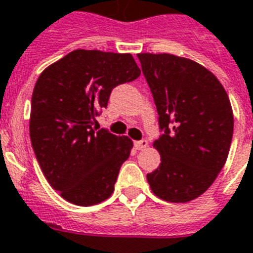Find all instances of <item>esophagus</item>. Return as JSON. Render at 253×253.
<instances>
[{
    "label": "esophagus",
    "instance_id": "1",
    "mask_svg": "<svg viewBox=\"0 0 253 253\" xmlns=\"http://www.w3.org/2000/svg\"><path fill=\"white\" fill-rule=\"evenodd\" d=\"M146 146H148V141L146 140L136 141V142H134V148H136L137 150H142V149H145Z\"/></svg>",
    "mask_w": 253,
    "mask_h": 253
}]
</instances>
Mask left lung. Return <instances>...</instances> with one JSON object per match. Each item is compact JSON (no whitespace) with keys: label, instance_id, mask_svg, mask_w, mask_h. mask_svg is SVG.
Listing matches in <instances>:
<instances>
[{"label":"left lung","instance_id":"1","mask_svg":"<svg viewBox=\"0 0 253 253\" xmlns=\"http://www.w3.org/2000/svg\"><path fill=\"white\" fill-rule=\"evenodd\" d=\"M165 129L153 146L160 168L146 175L156 197L187 203L210 187L226 164L234 113L226 89L202 64L171 54H137Z\"/></svg>","mask_w":253,"mask_h":253}]
</instances>
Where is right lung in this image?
<instances>
[{"label": "right lung", "mask_w": 253, "mask_h": 253, "mask_svg": "<svg viewBox=\"0 0 253 253\" xmlns=\"http://www.w3.org/2000/svg\"><path fill=\"white\" fill-rule=\"evenodd\" d=\"M141 74L130 54L74 50L44 68L31 97L30 138L44 177L62 198L93 206L115 190L133 148L128 136L92 128L116 85Z\"/></svg>", "instance_id": "right-lung-1"}]
</instances>
